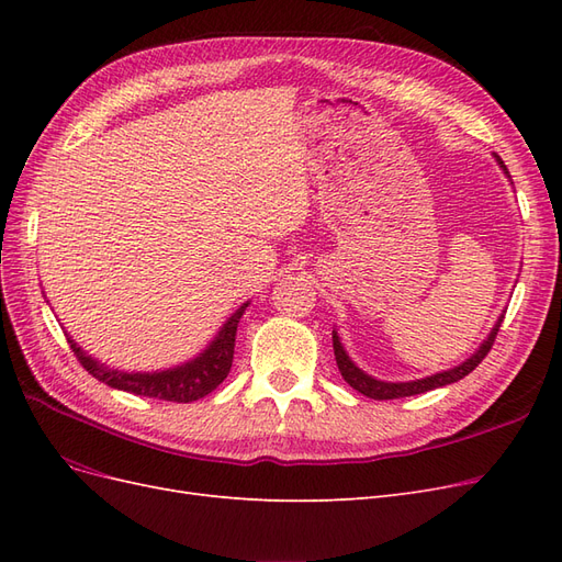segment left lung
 I'll return each mask as SVG.
<instances>
[{"instance_id":"1","label":"left lung","mask_w":562,"mask_h":562,"mask_svg":"<svg viewBox=\"0 0 562 562\" xmlns=\"http://www.w3.org/2000/svg\"><path fill=\"white\" fill-rule=\"evenodd\" d=\"M497 164L504 168V173L508 176L506 166H504V161H502L499 157H497ZM508 178H512V176H508ZM502 321H504V316H499V318H497L495 328L490 330V335H487L485 342L471 353V359H467L462 366H454V368H450V370L436 372V375H431V378H424V380H413V382H382V380H375V378L366 375V372L349 359V353L345 351L342 342H339L337 333L333 330L335 361H337L339 372H342L345 382H347L349 386H353L356 391H359V394L368 396V398H375V401H389V398L415 396V394H424V391H431V389L446 386V384H452V382H459L462 378H467L469 372H471V370H475V366H479V363L485 359L487 351L492 349V345H495V337H497V333H499Z\"/></svg>"}]
</instances>
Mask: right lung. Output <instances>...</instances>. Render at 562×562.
Returning a JSON list of instances; mask_svg holds the SVG:
<instances>
[{"instance_id": "1", "label": "right lung", "mask_w": 562, "mask_h": 562, "mask_svg": "<svg viewBox=\"0 0 562 562\" xmlns=\"http://www.w3.org/2000/svg\"><path fill=\"white\" fill-rule=\"evenodd\" d=\"M248 302L236 310L220 333L215 335L213 342L203 349L196 359L187 361L182 366L159 370V372H124L108 368L105 363H98L95 359L83 351L72 337H67L77 361L87 368L91 375L100 382H105L112 389L128 391L135 396L159 398V401H173V403H192L199 401L213 389L223 384V380L229 375L232 359H234V339H236V326L244 316Z\"/></svg>"}]
</instances>
